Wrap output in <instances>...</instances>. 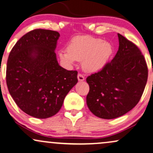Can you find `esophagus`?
Returning <instances> with one entry per match:
<instances>
[{
  "label": "esophagus",
  "instance_id": "34e87169",
  "mask_svg": "<svg viewBox=\"0 0 153 153\" xmlns=\"http://www.w3.org/2000/svg\"><path fill=\"white\" fill-rule=\"evenodd\" d=\"M78 79L79 81H83V80H85V77L82 74H80V73H79L78 75Z\"/></svg>",
  "mask_w": 153,
  "mask_h": 153
}]
</instances>
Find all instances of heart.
Segmentation results:
<instances>
[{"mask_svg":"<svg viewBox=\"0 0 153 153\" xmlns=\"http://www.w3.org/2000/svg\"><path fill=\"white\" fill-rule=\"evenodd\" d=\"M113 52V47L109 42L89 36H80L70 41L68 51L60 50L58 56L65 65H72L79 60L82 61L85 71L94 73L103 68Z\"/></svg>","mask_w":153,"mask_h":153,"instance_id":"heart-1","label":"heart"}]
</instances>
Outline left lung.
Masks as SVG:
<instances>
[{"instance_id": "8db88e82", "label": "left lung", "mask_w": 153, "mask_h": 153, "mask_svg": "<svg viewBox=\"0 0 153 153\" xmlns=\"http://www.w3.org/2000/svg\"><path fill=\"white\" fill-rule=\"evenodd\" d=\"M117 36L115 56L86 79L90 87L87 105L102 119L116 118L131 110L140 100L148 80V66L141 51L122 35Z\"/></svg>"}]
</instances>
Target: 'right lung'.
<instances>
[{
  "mask_svg": "<svg viewBox=\"0 0 153 153\" xmlns=\"http://www.w3.org/2000/svg\"><path fill=\"white\" fill-rule=\"evenodd\" d=\"M59 37L57 31L31 30L18 40L8 56L9 93L24 113L36 118L56 115L78 82V71L59 65L55 53Z\"/></svg>",
  "mask_w": 153,
  "mask_h": 153,
  "instance_id": "right-lung-1",
  "label": "right lung"
}]
</instances>
